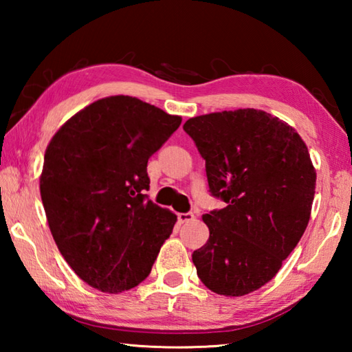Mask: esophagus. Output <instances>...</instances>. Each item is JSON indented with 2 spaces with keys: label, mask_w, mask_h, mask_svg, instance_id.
<instances>
[{
  "label": "esophagus",
  "mask_w": 352,
  "mask_h": 352,
  "mask_svg": "<svg viewBox=\"0 0 352 352\" xmlns=\"http://www.w3.org/2000/svg\"><path fill=\"white\" fill-rule=\"evenodd\" d=\"M177 219L180 223H186V222H190V220H194V214L192 212H178Z\"/></svg>",
  "instance_id": "esophagus-1"
}]
</instances>
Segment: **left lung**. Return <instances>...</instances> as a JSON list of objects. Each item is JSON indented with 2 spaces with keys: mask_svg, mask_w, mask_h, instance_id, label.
<instances>
[{
  "mask_svg": "<svg viewBox=\"0 0 352 352\" xmlns=\"http://www.w3.org/2000/svg\"><path fill=\"white\" fill-rule=\"evenodd\" d=\"M184 132L205 160L214 197L204 214L210 239L192 253L214 294L243 296L267 284L300 242L311 219L315 168L294 127L254 109L188 119Z\"/></svg>",
  "mask_w": 352,
  "mask_h": 352,
  "instance_id": "1",
  "label": "left lung"
}]
</instances>
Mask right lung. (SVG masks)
Here are the masks:
<instances>
[{"label":"right lung","mask_w":352,"mask_h":352,"mask_svg":"<svg viewBox=\"0 0 352 352\" xmlns=\"http://www.w3.org/2000/svg\"><path fill=\"white\" fill-rule=\"evenodd\" d=\"M182 118L132 96L77 111L45 152L40 194L58 252L88 285L119 294L148 276L177 216L147 200V162Z\"/></svg>","instance_id":"right-lung-1"}]
</instances>
